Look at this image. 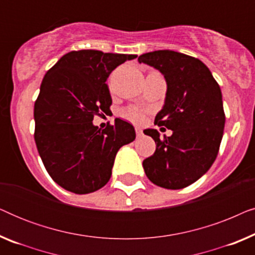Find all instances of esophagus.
<instances>
[{"instance_id": "esophagus-1", "label": "esophagus", "mask_w": 255, "mask_h": 255, "mask_svg": "<svg viewBox=\"0 0 255 255\" xmlns=\"http://www.w3.org/2000/svg\"><path fill=\"white\" fill-rule=\"evenodd\" d=\"M135 134H137V137H141L142 135V130L140 128H135Z\"/></svg>"}]
</instances>
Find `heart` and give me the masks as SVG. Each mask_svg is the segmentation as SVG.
<instances>
[{
	"label": "heart",
	"mask_w": 255,
	"mask_h": 255,
	"mask_svg": "<svg viewBox=\"0 0 255 255\" xmlns=\"http://www.w3.org/2000/svg\"><path fill=\"white\" fill-rule=\"evenodd\" d=\"M124 115L133 122H141L142 118H144V114H142V111L139 109V108H135V107L128 108V109L125 110Z\"/></svg>",
	"instance_id": "obj_1"
}]
</instances>
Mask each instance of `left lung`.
<instances>
[{
  "label": "left lung",
  "mask_w": 255,
  "mask_h": 255,
  "mask_svg": "<svg viewBox=\"0 0 255 255\" xmlns=\"http://www.w3.org/2000/svg\"><path fill=\"white\" fill-rule=\"evenodd\" d=\"M138 61L165 76V106L154 124L173 131L162 139L154 128L144 131L156 145L142 161L146 176L166 189H182L203 176L217 158L225 125L221 88L210 69L190 55L160 50L139 55Z\"/></svg>",
  "instance_id": "8db88e82"
}]
</instances>
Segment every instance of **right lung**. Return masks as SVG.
Listing matches in <instances>:
<instances>
[{
  "instance_id": "right-lung-1",
  "label": "right lung",
  "mask_w": 255,
  "mask_h": 255,
  "mask_svg": "<svg viewBox=\"0 0 255 255\" xmlns=\"http://www.w3.org/2000/svg\"><path fill=\"white\" fill-rule=\"evenodd\" d=\"M135 54L72 51L45 74L34 103V141L47 173L64 189L89 194L110 180L115 156L133 141L134 128L120 118L101 130L95 116L113 103L110 73Z\"/></svg>"
}]
</instances>
